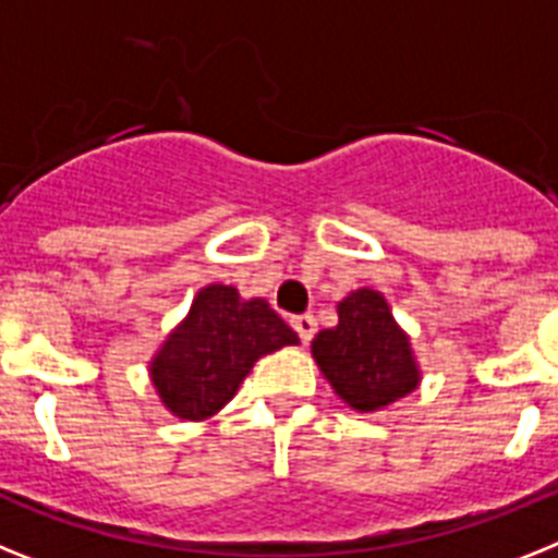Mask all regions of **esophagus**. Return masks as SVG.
<instances>
[{"instance_id":"obj_1","label":"esophagus","mask_w":558,"mask_h":558,"mask_svg":"<svg viewBox=\"0 0 558 558\" xmlns=\"http://www.w3.org/2000/svg\"><path fill=\"white\" fill-rule=\"evenodd\" d=\"M290 325H293V330L299 333L302 344H307L313 336H316V319H313V313H302V316H293V319H290Z\"/></svg>"}]
</instances>
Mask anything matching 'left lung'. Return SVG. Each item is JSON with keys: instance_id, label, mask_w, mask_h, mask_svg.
I'll use <instances>...</instances> for the list:
<instances>
[{"instance_id": "left-lung-1", "label": "left lung", "mask_w": 558, "mask_h": 558, "mask_svg": "<svg viewBox=\"0 0 558 558\" xmlns=\"http://www.w3.org/2000/svg\"><path fill=\"white\" fill-rule=\"evenodd\" d=\"M313 359L359 413L381 411L418 385L411 342L379 290L362 288L339 302V325L319 330Z\"/></svg>"}]
</instances>
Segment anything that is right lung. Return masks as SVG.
<instances>
[{
	"label": "right lung",
	"instance_id": "right-lung-1",
	"mask_svg": "<svg viewBox=\"0 0 558 558\" xmlns=\"http://www.w3.org/2000/svg\"><path fill=\"white\" fill-rule=\"evenodd\" d=\"M296 342L265 299L245 302L230 284H207L150 362V379L173 416L199 422L233 399L256 359Z\"/></svg>",
	"mask_w": 558,
	"mask_h": 558
}]
</instances>
